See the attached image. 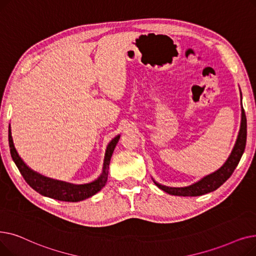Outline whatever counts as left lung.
<instances>
[{
    "mask_svg": "<svg viewBox=\"0 0 256 256\" xmlns=\"http://www.w3.org/2000/svg\"><path fill=\"white\" fill-rule=\"evenodd\" d=\"M242 96V92H240ZM246 140H247V120L244 108L242 107V122H240V128L238 136L236 142L232 152L226 162L216 172L204 177L197 184L186 188H168L164 186H160L155 182V184L160 190H164L168 194H174V196H184V197H197L202 196L208 192L216 190L218 188H220L224 182L232 175L234 171L236 170V166L238 164L240 157L245 151L246 147Z\"/></svg>",
    "mask_w": 256,
    "mask_h": 256,
    "instance_id": "1",
    "label": "left lung"
}]
</instances>
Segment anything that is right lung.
I'll return each mask as SVG.
<instances>
[{
    "instance_id": "right-lung-1",
    "label": "right lung",
    "mask_w": 256,
    "mask_h": 256,
    "mask_svg": "<svg viewBox=\"0 0 256 256\" xmlns=\"http://www.w3.org/2000/svg\"><path fill=\"white\" fill-rule=\"evenodd\" d=\"M8 140H9L10 154H11L12 160H14V162H16L24 179L26 180L27 184L34 190L40 192V194H42V196L52 198L55 200L66 201V202H78L94 196L96 192L101 190L103 186L106 184L110 158L116 148V144L120 140V136L114 138L107 146L102 175L94 182H90V184H81V186H75V184H66V182H64V181H58L51 178H46L38 173L32 171V170L28 168L26 164L22 162V160L18 156L14 148V140H12V136H11L10 125H9V132H8Z\"/></svg>"
}]
</instances>
